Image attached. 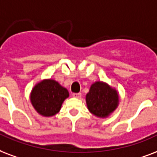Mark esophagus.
<instances>
[{
	"label": "esophagus",
	"instance_id": "esophagus-1",
	"mask_svg": "<svg viewBox=\"0 0 157 157\" xmlns=\"http://www.w3.org/2000/svg\"><path fill=\"white\" fill-rule=\"evenodd\" d=\"M82 94L81 93H73V97L75 98H80Z\"/></svg>",
	"mask_w": 157,
	"mask_h": 157
}]
</instances>
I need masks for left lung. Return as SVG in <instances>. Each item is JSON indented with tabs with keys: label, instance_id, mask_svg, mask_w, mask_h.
Wrapping results in <instances>:
<instances>
[{
	"label": "left lung",
	"instance_id": "obj_1",
	"mask_svg": "<svg viewBox=\"0 0 157 157\" xmlns=\"http://www.w3.org/2000/svg\"><path fill=\"white\" fill-rule=\"evenodd\" d=\"M87 109L92 115L106 118L119 105V94L115 88L106 82L98 81L92 83L86 95Z\"/></svg>",
	"mask_w": 157,
	"mask_h": 157
}]
</instances>
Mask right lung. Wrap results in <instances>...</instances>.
I'll list each match as a JSON object with an SVG mask.
<instances>
[{
  "instance_id": "right-lung-1",
  "label": "right lung",
  "mask_w": 157,
  "mask_h": 157,
  "mask_svg": "<svg viewBox=\"0 0 157 157\" xmlns=\"http://www.w3.org/2000/svg\"><path fill=\"white\" fill-rule=\"evenodd\" d=\"M69 92L54 79H43L32 89L30 101L39 115L51 117L56 115L62 103L69 98Z\"/></svg>"
}]
</instances>
